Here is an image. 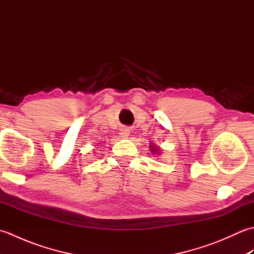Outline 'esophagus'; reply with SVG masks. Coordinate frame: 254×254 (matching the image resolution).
<instances>
[{
  "label": "esophagus",
  "instance_id": "1",
  "mask_svg": "<svg viewBox=\"0 0 254 254\" xmlns=\"http://www.w3.org/2000/svg\"><path fill=\"white\" fill-rule=\"evenodd\" d=\"M128 134H130V132H128L127 128H122V130L120 131V136H121V137H123V138L127 137V136H128Z\"/></svg>",
  "mask_w": 254,
  "mask_h": 254
}]
</instances>
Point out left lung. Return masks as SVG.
Wrapping results in <instances>:
<instances>
[{"instance_id":"8db88e82","label":"left lung","mask_w":254,"mask_h":254,"mask_svg":"<svg viewBox=\"0 0 254 254\" xmlns=\"http://www.w3.org/2000/svg\"><path fill=\"white\" fill-rule=\"evenodd\" d=\"M152 150H153V153H155V152H157V150H158V149H157V148H154V147L152 146Z\"/></svg>"}]
</instances>
